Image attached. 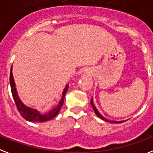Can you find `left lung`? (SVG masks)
<instances>
[{"instance_id": "left-lung-1", "label": "left lung", "mask_w": 153, "mask_h": 153, "mask_svg": "<svg viewBox=\"0 0 153 153\" xmlns=\"http://www.w3.org/2000/svg\"><path fill=\"white\" fill-rule=\"evenodd\" d=\"M91 105H92V107H93V108H94V111H95V113H96V115H97L98 117L100 118L101 120H105V121H107V122H110V123H123V121H119V122H117V121H109V120H107V119H105V118L103 117L102 115H100V113H99V111H97V109L96 108V107L94 106V103H93V100H92V99H91Z\"/></svg>"}]
</instances>
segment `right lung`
I'll return each instance as SVG.
<instances>
[{
    "label": "right lung",
    "instance_id": "obj_1",
    "mask_svg": "<svg viewBox=\"0 0 153 153\" xmlns=\"http://www.w3.org/2000/svg\"><path fill=\"white\" fill-rule=\"evenodd\" d=\"M10 85H11V90H12V97L16 103V108L18 109L19 112L21 115V116L25 119L27 121L30 122H36V123H42V122L48 121V120H52L55 117L56 115L59 113V110L61 108L62 105L64 104V97H65L66 92L68 91V85L66 86L65 89H64V93H63V97L60 100V102L59 103V105L56 107L55 108H53V110H51L49 112L46 113V114H41L38 112V111H36L34 109L30 108L28 107H26L23 103L21 102V100H19L17 93H16V84H15V81L13 79V75H12V68H11V71H10Z\"/></svg>",
    "mask_w": 153,
    "mask_h": 153
}]
</instances>
